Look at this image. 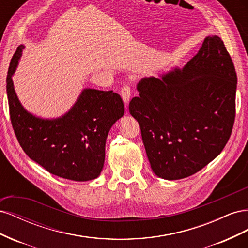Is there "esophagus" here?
<instances>
[{"label":"esophagus","instance_id":"1","mask_svg":"<svg viewBox=\"0 0 248 248\" xmlns=\"http://www.w3.org/2000/svg\"><path fill=\"white\" fill-rule=\"evenodd\" d=\"M130 95H131L130 86H128V85L123 86V88L121 90V96H122L123 101L125 102V104H128V102L130 100Z\"/></svg>","mask_w":248,"mask_h":248}]
</instances>
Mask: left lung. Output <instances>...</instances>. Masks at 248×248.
<instances>
[{
	"label": "left lung",
	"mask_w": 248,
	"mask_h": 248,
	"mask_svg": "<svg viewBox=\"0 0 248 248\" xmlns=\"http://www.w3.org/2000/svg\"><path fill=\"white\" fill-rule=\"evenodd\" d=\"M137 89L129 112L156 176L189 177L220 154L235 121L237 74L218 36L206 37L182 69L142 78Z\"/></svg>",
	"instance_id": "left-lung-1"
}]
</instances>
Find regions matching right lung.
<instances>
[{
  "label": "right lung",
  "mask_w": 248,
  "mask_h": 248,
  "mask_svg": "<svg viewBox=\"0 0 248 248\" xmlns=\"http://www.w3.org/2000/svg\"><path fill=\"white\" fill-rule=\"evenodd\" d=\"M24 46L13 55L7 74L10 120L25 153L50 174L73 181H89L100 175L110 127L124 115L119 94L82 90L68 112L57 119H41L27 111L13 87L12 76Z\"/></svg>",
  "instance_id": "1"
}]
</instances>
